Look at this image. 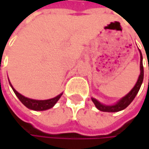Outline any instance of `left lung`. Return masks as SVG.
Wrapping results in <instances>:
<instances>
[{"label":"left lung","mask_w":149,"mask_h":149,"mask_svg":"<svg viewBox=\"0 0 149 149\" xmlns=\"http://www.w3.org/2000/svg\"><path fill=\"white\" fill-rule=\"evenodd\" d=\"M140 51V49H139ZM140 75L139 77V79L137 81V83L135 84V86L132 89V90L129 92L127 95H125L123 98H122L121 100L118 102L116 104L114 105H104L100 104L98 100H96L94 98H92V101L94 102V104L96 106V108L103 112H118L120 110H123L125 108H127L128 106L131 104V102L134 100L135 96L137 95L139 90L140 89L141 84L143 83V55L140 51Z\"/></svg>","instance_id":"1"}]
</instances>
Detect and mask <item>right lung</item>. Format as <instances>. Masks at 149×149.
I'll return each instance as SVG.
<instances>
[{"mask_svg":"<svg viewBox=\"0 0 149 149\" xmlns=\"http://www.w3.org/2000/svg\"><path fill=\"white\" fill-rule=\"evenodd\" d=\"M11 88L13 89L14 93L15 95L18 97V99L20 100V101L24 104V105L27 107L28 109H32V110H36V111H42V110H46V109H49L50 108H52L53 106L56 104V102L60 100V98L61 97L62 94H60L58 96L54 97L53 99H50V100H31V99H29V98H26L25 96L21 95L19 94L15 89L12 87V85L10 84Z\"/></svg>","mask_w":149,"mask_h":149,"instance_id":"add662e5","label":"right lung"}]
</instances>
